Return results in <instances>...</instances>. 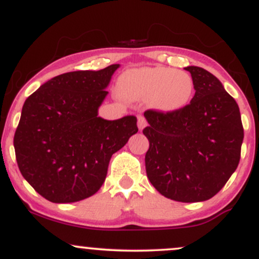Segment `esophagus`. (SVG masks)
I'll return each mask as SVG.
<instances>
[{"instance_id": "34e87169", "label": "esophagus", "mask_w": 259, "mask_h": 259, "mask_svg": "<svg viewBox=\"0 0 259 259\" xmlns=\"http://www.w3.org/2000/svg\"><path fill=\"white\" fill-rule=\"evenodd\" d=\"M146 125H147V121H146V119H145L144 115H138V126H139V129L142 130Z\"/></svg>"}]
</instances>
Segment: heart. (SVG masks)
Here are the masks:
<instances>
[{"label": "heart", "instance_id": "b5f03b06", "mask_svg": "<svg viewBox=\"0 0 259 259\" xmlns=\"http://www.w3.org/2000/svg\"><path fill=\"white\" fill-rule=\"evenodd\" d=\"M119 92L129 100H150L154 108L175 113L191 102L195 82L189 73L167 67L129 70L120 76Z\"/></svg>", "mask_w": 259, "mask_h": 259}]
</instances>
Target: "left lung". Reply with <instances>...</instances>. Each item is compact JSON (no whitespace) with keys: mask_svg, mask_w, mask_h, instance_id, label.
Returning a JSON list of instances; mask_svg holds the SVG:
<instances>
[{"mask_svg":"<svg viewBox=\"0 0 259 259\" xmlns=\"http://www.w3.org/2000/svg\"><path fill=\"white\" fill-rule=\"evenodd\" d=\"M195 96L175 113L148 109L150 141L145 156L148 180L164 197L178 202L212 198L236 170L243 127L240 109L222 82L200 67H186Z\"/></svg>","mask_w":259,"mask_h":259,"instance_id":"left-lung-1","label":"left lung"}]
</instances>
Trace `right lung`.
<instances>
[{"label":"right lung","instance_id":"right-lung-1","mask_svg":"<svg viewBox=\"0 0 259 259\" xmlns=\"http://www.w3.org/2000/svg\"><path fill=\"white\" fill-rule=\"evenodd\" d=\"M118 68L61 74L25 100L13 140L16 158L24 179L46 200L70 203L96 194L112 154L138 133L134 115L99 117Z\"/></svg>","mask_w":259,"mask_h":259}]
</instances>
